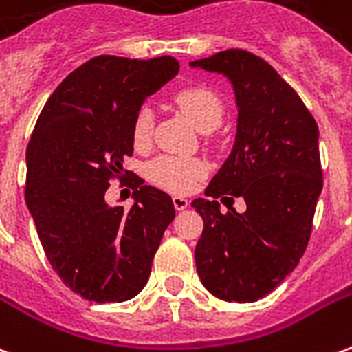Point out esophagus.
Masks as SVG:
<instances>
[{
	"label": "esophagus",
	"mask_w": 352,
	"mask_h": 352,
	"mask_svg": "<svg viewBox=\"0 0 352 352\" xmlns=\"http://www.w3.org/2000/svg\"><path fill=\"white\" fill-rule=\"evenodd\" d=\"M188 198L186 196H181V194H177V196H173V206H175L177 211H183V209H186L188 207Z\"/></svg>",
	"instance_id": "1"
}]
</instances>
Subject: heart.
Returning a JSON list of instances; mask_svg holds the SVG:
<instances>
[{
  "mask_svg": "<svg viewBox=\"0 0 352 352\" xmlns=\"http://www.w3.org/2000/svg\"><path fill=\"white\" fill-rule=\"evenodd\" d=\"M177 107L188 116L198 130L209 131L219 126L224 115L222 100L207 87L183 88L175 96ZM153 111L141 107L133 116L131 124V139L135 146H146L153 139ZM207 173V164L199 158L186 156H158L148 164V179L151 183L169 192H188L199 179Z\"/></svg>",
  "mask_w": 352,
  "mask_h": 352,
  "instance_id": "b5f03b06",
  "label": "heart"
}]
</instances>
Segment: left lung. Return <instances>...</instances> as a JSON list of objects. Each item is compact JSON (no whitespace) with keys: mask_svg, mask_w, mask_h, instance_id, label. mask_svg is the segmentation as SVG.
I'll return each instance as SVG.
<instances>
[{"mask_svg":"<svg viewBox=\"0 0 352 352\" xmlns=\"http://www.w3.org/2000/svg\"><path fill=\"white\" fill-rule=\"evenodd\" d=\"M190 65L226 75L237 101L234 148L207 198L192 201L204 219L196 270L217 298L256 302L294 270L309 241L322 190L318 126L294 88L249 50ZM224 193L241 195L248 211L221 214L216 198Z\"/></svg>","mask_w":352,"mask_h":352,"instance_id":"obj_1","label":"left lung"}]
</instances>
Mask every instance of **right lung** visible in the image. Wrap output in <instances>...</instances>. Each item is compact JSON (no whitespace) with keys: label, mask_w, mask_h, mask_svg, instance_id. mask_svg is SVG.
I'll list each match as a JSON object with an SVG mask.
<instances>
[{"label":"right lung","mask_w":352,"mask_h":352,"mask_svg":"<svg viewBox=\"0 0 352 352\" xmlns=\"http://www.w3.org/2000/svg\"><path fill=\"white\" fill-rule=\"evenodd\" d=\"M177 73L173 56H96L60 82L35 122L26 148L28 209L52 270L85 300L138 296L175 219L168 194L122 164L133 154V116ZM126 176L136 204L107 206L108 183Z\"/></svg>","instance_id":"obj_1"}]
</instances>
